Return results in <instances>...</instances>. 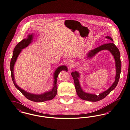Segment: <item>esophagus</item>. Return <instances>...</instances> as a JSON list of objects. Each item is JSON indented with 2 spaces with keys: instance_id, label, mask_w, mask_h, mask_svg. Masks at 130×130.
I'll list each match as a JSON object with an SVG mask.
<instances>
[{
  "instance_id": "obj_1",
  "label": "esophagus",
  "mask_w": 130,
  "mask_h": 130,
  "mask_svg": "<svg viewBox=\"0 0 130 130\" xmlns=\"http://www.w3.org/2000/svg\"><path fill=\"white\" fill-rule=\"evenodd\" d=\"M67 65L69 69H71L74 66V62L72 60H69V61H68Z\"/></svg>"
}]
</instances>
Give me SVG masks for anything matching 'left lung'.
Wrapping results in <instances>:
<instances>
[{
    "mask_svg": "<svg viewBox=\"0 0 130 130\" xmlns=\"http://www.w3.org/2000/svg\"><path fill=\"white\" fill-rule=\"evenodd\" d=\"M105 38L113 42V39L110 37L106 36L105 37ZM103 50H107L109 51L114 57L116 67V75L115 76V81L114 83L112 84V85L107 90L99 94L98 95L94 94L88 93L84 92L80 86L79 81V78L80 77L79 73L76 71L74 72H73L71 73V75L73 76L74 80V86L76 91V93L79 97L82 100L90 102H97L100 101L104 98L107 95H108L111 92V91H112L116 87L118 84L121 70V63L120 61V51L117 47L115 45L114 43H106L102 45L101 46L96 48H95L93 50H90L87 55V57L88 58H91L94 56L97 53Z\"/></svg>",
    "mask_w": 130,
    "mask_h": 130,
    "instance_id": "left-lung-1",
    "label": "left lung"
}]
</instances>
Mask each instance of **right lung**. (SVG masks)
Segmentation results:
<instances>
[{"label": "right lung", "instance_id": "add662e5", "mask_svg": "<svg viewBox=\"0 0 130 130\" xmlns=\"http://www.w3.org/2000/svg\"><path fill=\"white\" fill-rule=\"evenodd\" d=\"M28 35L26 39H23L21 42H19L14 48L12 57L11 59L10 63V70L11 72V76L13 83L14 84L16 88H17L23 94L26 98L31 101L35 102H43L46 101H49L53 99L57 94V78L58 75L59 73L62 71H68V69L66 66H61L57 68L55 71L54 74V86L51 90L49 91H47L41 94H34L27 92L25 90L20 88L16 84L14 80V74H13V67L15 64L16 59L18 57L19 54L22 51V50L26 47L27 46L32 42L33 39V35Z\"/></svg>", "mask_w": 130, "mask_h": 130}]
</instances>
